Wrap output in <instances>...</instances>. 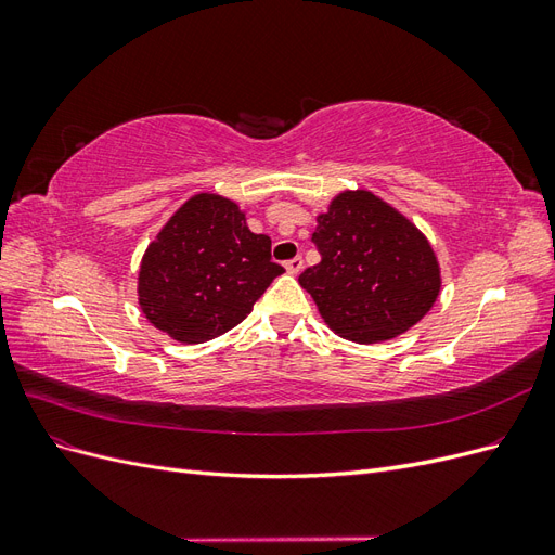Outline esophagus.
Masks as SVG:
<instances>
[{
	"label": "esophagus",
	"mask_w": 555,
	"mask_h": 555,
	"mask_svg": "<svg viewBox=\"0 0 555 555\" xmlns=\"http://www.w3.org/2000/svg\"><path fill=\"white\" fill-rule=\"evenodd\" d=\"M284 268H287V273H289V275H298L300 271H304V259H300V257H294V259H289L287 263H284Z\"/></svg>",
	"instance_id": "obj_1"
}]
</instances>
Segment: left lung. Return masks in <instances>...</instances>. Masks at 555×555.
I'll return each instance as SVG.
<instances>
[{"instance_id":"8db88e82","label":"left lung","mask_w":555,"mask_h":555,"mask_svg":"<svg viewBox=\"0 0 555 555\" xmlns=\"http://www.w3.org/2000/svg\"><path fill=\"white\" fill-rule=\"evenodd\" d=\"M322 261L298 275L326 326L359 345L422 322L442 289L438 257L412 220L367 190L335 194L317 215Z\"/></svg>"}]
</instances>
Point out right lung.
Masks as SVG:
<instances>
[{
    "instance_id": "right-lung-1",
    "label": "right lung",
    "mask_w": 555,
    "mask_h": 555,
    "mask_svg": "<svg viewBox=\"0 0 555 555\" xmlns=\"http://www.w3.org/2000/svg\"><path fill=\"white\" fill-rule=\"evenodd\" d=\"M271 238L236 201L198 192L169 217L139 268V306L169 338L198 345L238 326L278 275Z\"/></svg>"
}]
</instances>
